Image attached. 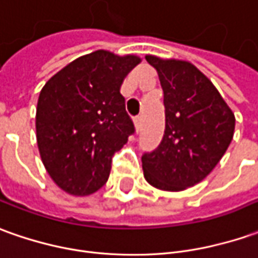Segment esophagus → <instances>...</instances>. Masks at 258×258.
Returning a JSON list of instances; mask_svg holds the SVG:
<instances>
[{
  "mask_svg": "<svg viewBox=\"0 0 258 258\" xmlns=\"http://www.w3.org/2000/svg\"><path fill=\"white\" fill-rule=\"evenodd\" d=\"M135 126H136V132H139V129H141L142 126V115L135 117Z\"/></svg>",
  "mask_w": 258,
  "mask_h": 258,
  "instance_id": "34e87169",
  "label": "esophagus"
}]
</instances>
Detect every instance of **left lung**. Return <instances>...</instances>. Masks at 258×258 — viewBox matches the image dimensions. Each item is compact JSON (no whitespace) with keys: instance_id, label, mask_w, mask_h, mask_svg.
<instances>
[{"instance_id":"left-lung-1","label":"left lung","mask_w":258,"mask_h":258,"mask_svg":"<svg viewBox=\"0 0 258 258\" xmlns=\"http://www.w3.org/2000/svg\"><path fill=\"white\" fill-rule=\"evenodd\" d=\"M163 89L166 127L153 152L143 153L145 179L153 187L180 191L202 181L233 139L236 117L210 79L187 60L146 55Z\"/></svg>"}]
</instances>
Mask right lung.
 <instances>
[{
	"mask_svg": "<svg viewBox=\"0 0 258 258\" xmlns=\"http://www.w3.org/2000/svg\"><path fill=\"white\" fill-rule=\"evenodd\" d=\"M141 58L95 51L72 60L42 88L36 143L60 189L88 196L106 183L112 157L135 132L120 85Z\"/></svg>",
	"mask_w": 258,
	"mask_h": 258,
	"instance_id": "right-lung-1",
	"label": "right lung"
}]
</instances>
